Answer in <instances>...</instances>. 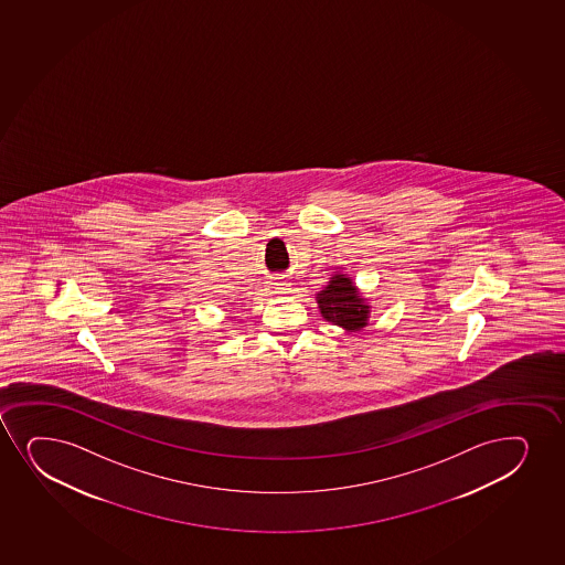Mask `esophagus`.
I'll use <instances>...</instances> for the list:
<instances>
[{
  "mask_svg": "<svg viewBox=\"0 0 565 565\" xmlns=\"http://www.w3.org/2000/svg\"><path fill=\"white\" fill-rule=\"evenodd\" d=\"M290 292V288L286 285H275V294H279V296H282V294Z\"/></svg>",
  "mask_w": 565,
  "mask_h": 565,
  "instance_id": "obj_1",
  "label": "esophagus"
}]
</instances>
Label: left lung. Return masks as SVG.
<instances>
[{
    "mask_svg": "<svg viewBox=\"0 0 565 565\" xmlns=\"http://www.w3.org/2000/svg\"><path fill=\"white\" fill-rule=\"evenodd\" d=\"M318 311L324 320L344 331H362L370 322L371 306L351 275L335 271L317 294Z\"/></svg>",
    "mask_w": 565,
    "mask_h": 565,
    "instance_id": "1",
    "label": "left lung"
}]
</instances>
